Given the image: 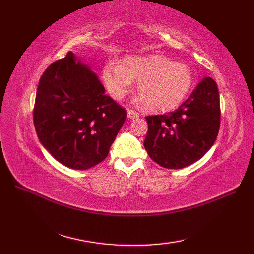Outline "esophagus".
Instances as JSON below:
<instances>
[{
  "label": "esophagus",
  "mask_w": 254,
  "mask_h": 254,
  "mask_svg": "<svg viewBox=\"0 0 254 254\" xmlns=\"http://www.w3.org/2000/svg\"><path fill=\"white\" fill-rule=\"evenodd\" d=\"M127 118L128 119H136V118L139 117V115H138L136 111H133L131 109H127Z\"/></svg>",
  "instance_id": "obj_1"
}]
</instances>
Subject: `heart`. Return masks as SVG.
<instances>
[{"instance_id": "obj_1", "label": "heart", "mask_w": 254, "mask_h": 254, "mask_svg": "<svg viewBox=\"0 0 254 254\" xmlns=\"http://www.w3.org/2000/svg\"><path fill=\"white\" fill-rule=\"evenodd\" d=\"M102 78L109 94L122 99L137 83V95L150 112L175 109L185 100L193 84L190 67L160 55L128 56L118 64L108 62Z\"/></svg>"}]
</instances>
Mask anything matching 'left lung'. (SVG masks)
<instances>
[{
  "label": "left lung",
  "instance_id": "8db88e82",
  "mask_svg": "<svg viewBox=\"0 0 254 254\" xmlns=\"http://www.w3.org/2000/svg\"><path fill=\"white\" fill-rule=\"evenodd\" d=\"M144 147L164 168L181 169L201 159L213 146L220 126L217 84L204 77L176 111L148 116Z\"/></svg>",
  "mask_w": 254,
  "mask_h": 254
}]
</instances>
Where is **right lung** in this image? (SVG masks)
<instances>
[{
	"label": "right lung",
	"mask_w": 254,
	"mask_h": 254,
	"mask_svg": "<svg viewBox=\"0 0 254 254\" xmlns=\"http://www.w3.org/2000/svg\"><path fill=\"white\" fill-rule=\"evenodd\" d=\"M127 112L105 94L98 76L69 51L38 84L34 124L38 138L59 163L85 170L104 160Z\"/></svg>",
	"instance_id": "obj_1"
}]
</instances>
